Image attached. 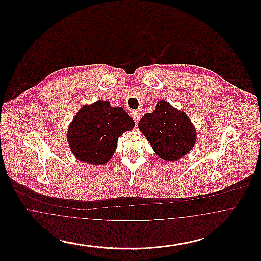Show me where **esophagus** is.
I'll use <instances>...</instances> for the list:
<instances>
[{"label":"esophagus","instance_id":"esophagus-1","mask_svg":"<svg viewBox=\"0 0 261 261\" xmlns=\"http://www.w3.org/2000/svg\"><path fill=\"white\" fill-rule=\"evenodd\" d=\"M131 116H132L133 120L135 121V123H138L142 116V112H139V111H134V112H131Z\"/></svg>","mask_w":261,"mask_h":261}]
</instances>
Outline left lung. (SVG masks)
Wrapping results in <instances>:
<instances>
[{
    "mask_svg": "<svg viewBox=\"0 0 261 261\" xmlns=\"http://www.w3.org/2000/svg\"><path fill=\"white\" fill-rule=\"evenodd\" d=\"M139 129L147 137L154 152L163 160L174 162L187 154L195 145L196 131L186 113L160 100L153 112L139 121Z\"/></svg>",
    "mask_w": 261,
    "mask_h": 261,
    "instance_id": "obj_1",
    "label": "left lung"
}]
</instances>
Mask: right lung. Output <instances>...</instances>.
I'll use <instances>...</instances> for the list:
<instances>
[{
  "label": "right lung",
  "instance_id": "add662e5",
  "mask_svg": "<svg viewBox=\"0 0 261 261\" xmlns=\"http://www.w3.org/2000/svg\"><path fill=\"white\" fill-rule=\"evenodd\" d=\"M134 126L123 109L99 100L77 112L68 128L67 140L78 160L99 165L108 162L116 149L117 139Z\"/></svg>",
  "mask_w": 261,
  "mask_h": 261
}]
</instances>
